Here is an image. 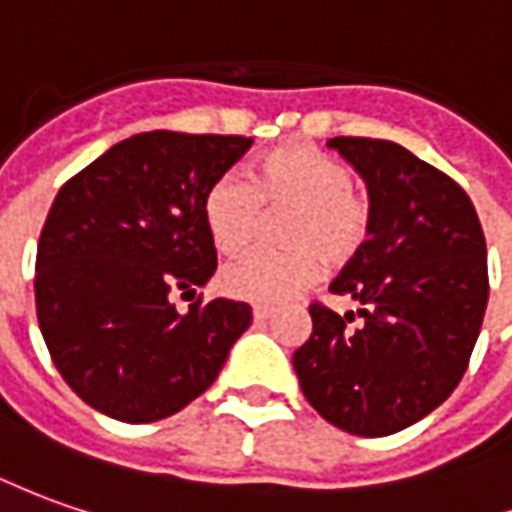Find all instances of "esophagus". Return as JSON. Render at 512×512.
Wrapping results in <instances>:
<instances>
[{
	"label": "esophagus",
	"instance_id": "esophagus-1",
	"mask_svg": "<svg viewBox=\"0 0 512 512\" xmlns=\"http://www.w3.org/2000/svg\"><path fill=\"white\" fill-rule=\"evenodd\" d=\"M252 316H255V322H266V319L274 316V308H269V305H255V308H252Z\"/></svg>",
	"mask_w": 512,
	"mask_h": 512
}]
</instances>
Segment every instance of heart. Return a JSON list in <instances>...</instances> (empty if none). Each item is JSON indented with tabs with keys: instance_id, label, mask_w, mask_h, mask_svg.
<instances>
[{
	"instance_id": "heart-1",
	"label": "heart",
	"mask_w": 512,
	"mask_h": 512,
	"mask_svg": "<svg viewBox=\"0 0 512 512\" xmlns=\"http://www.w3.org/2000/svg\"><path fill=\"white\" fill-rule=\"evenodd\" d=\"M204 221L224 255L249 249L263 227V210L283 215L280 243L288 252H255L221 271L229 297L277 305L300 297L319 274L350 266L373 235V201L353 184L350 168L328 151L294 142L266 154L252 179L221 176L204 193Z\"/></svg>"
}]
</instances>
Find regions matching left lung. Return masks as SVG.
<instances>
[{"instance_id": "left-lung-1", "label": "left lung", "mask_w": 512, "mask_h": 512, "mask_svg": "<svg viewBox=\"0 0 512 512\" xmlns=\"http://www.w3.org/2000/svg\"><path fill=\"white\" fill-rule=\"evenodd\" d=\"M373 201V235L330 283L361 305L311 302L294 353L302 395L336 429L387 437L434 412L468 370L488 308V246L474 204L448 173L398 142L333 137Z\"/></svg>"}]
</instances>
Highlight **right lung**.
I'll return each instance as SVG.
<instances>
[{
	"instance_id": "1",
	"label": "right lung",
	"mask_w": 512,
	"mask_h": 512,
	"mask_svg": "<svg viewBox=\"0 0 512 512\" xmlns=\"http://www.w3.org/2000/svg\"><path fill=\"white\" fill-rule=\"evenodd\" d=\"M252 145L241 134L145 131L61 184L36 252V316L72 392L123 423L176 415L252 325L246 302L196 294L218 266L204 193Z\"/></svg>"
}]
</instances>
